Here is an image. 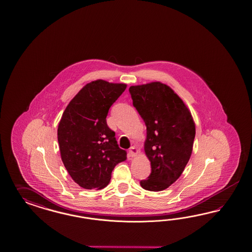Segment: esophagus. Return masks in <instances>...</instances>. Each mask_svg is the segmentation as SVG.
<instances>
[{"label":"esophagus","instance_id":"obj_1","mask_svg":"<svg viewBox=\"0 0 252 252\" xmlns=\"http://www.w3.org/2000/svg\"><path fill=\"white\" fill-rule=\"evenodd\" d=\"M128 153H129L131 157H135V156H137V154H138V150H137V148L133 146V147L130 148Z\"/></svg>","mask_w":252,"mask_h":252}]
</instances>
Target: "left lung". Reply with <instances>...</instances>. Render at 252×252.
Returning <instances> with one entry per match:
<instances>
[{"label": "left lung", "instance_id": "obj_1", "mask_svg": "<svg viewBox=\"0 0 252 252\" xmlns=\"http://www.w3.org/2000/svg\"><path fill=\"white\" fill-rule=\"evenodd\" d=\"M129 92L147 126L144 150L152 166L140 186L146 190H164L182 175L189 160L195 123L189 108L167 85L131 86Z\"/></svg>", "mask_w": 252, "mask_h": 252}]
</instances>
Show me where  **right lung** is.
<instances>
[{
	"instance_id": "obj_1",
	"label": "right lung",
	"mask_w": 252,
	"mask_h": 252,
	"mask_svg": "<svg viewBox=\"0 0 252 252\" xmlns=\"http://www.w3.org/2000/svg\"><path fill=\"white\" fill-rule=\"evenodd\" d=\"M126 85L98 79L84 86L71 99L59 122L61 158L72 179L85 189H102L116 164L126 160L106 116Z\"/></svg>"
}]
</instances>
